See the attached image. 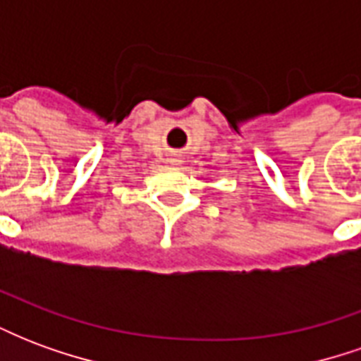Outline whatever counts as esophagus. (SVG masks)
<instances>
[{"label":"esophagus","instance_id":"obj_1","mask_svg":"<svg viewBox=\"0 0 361 361\" xmlns=\"http://www.w3.org/2000/svg\"><path fill=\"white\" fill-rule=\"evenodd\" d=\"M181 162H183V160H181V157H178V154H173V157L170 158V164L173 166H180Z\"/></svg>","mask_w":361,"mask_h":361}]
</instances>
